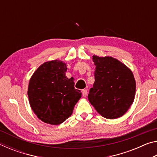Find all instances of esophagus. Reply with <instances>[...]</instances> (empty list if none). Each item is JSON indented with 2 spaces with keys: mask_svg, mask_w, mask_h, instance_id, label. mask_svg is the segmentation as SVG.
<instances>
[{
  "mask_svg": "<svg viewBox=\"0 0 157 157\" xmlns=\"http://www.w3.org/2000/svg\"><path fill=\"white\" fill-rule=\"evenodd\" d=\"M82 95H83L84 97H86V95H87V90L86 89H83L82 91Z\"/></svg>",
  "mask_w": 157,
  "mask_h": 157,
  "instance_id": "34e87169",
  "label": "esophagus"
}]
</instances>
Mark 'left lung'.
<instances>
[{
  "instance_id": "left-lung-1",
  "label": "left lung",
  "mask_w": 157,
  "mask_h": 157,
  "mask_svg": "<svg viewBox=\"0 0 157 157\" xmlns=\"http://www.w3.org/2000/svg\"><path fill=\"white\" fill-rule=\"evenodd\" d=\"M96 66L95 82L89 100L100 115L115 119L125 113L133 103L136 82L127 66L111 57L93 56Z\"/></svg>"
}]
</instances>
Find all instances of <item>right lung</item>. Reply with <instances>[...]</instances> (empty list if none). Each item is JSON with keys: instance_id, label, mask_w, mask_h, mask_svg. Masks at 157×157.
Wrapping results in <instances>:
<instances>
[{"instance_id": "1", "label": "right lung", "mask_w": 157, "mask_h": 157, "mask_svg": "<svg viewBox=\"0 0 157 157\" xmlns=\"http://www.w3.org/2000/svg\"><path fill=\"white\" fill-rule=\"evenodd\" d=\"M66 63L59 60L44 63L30 78L28 95L32 109L44 123L59 124L73 113L82 96L74 87L73 78H67Z\"/></svg>"}]
</instances>
